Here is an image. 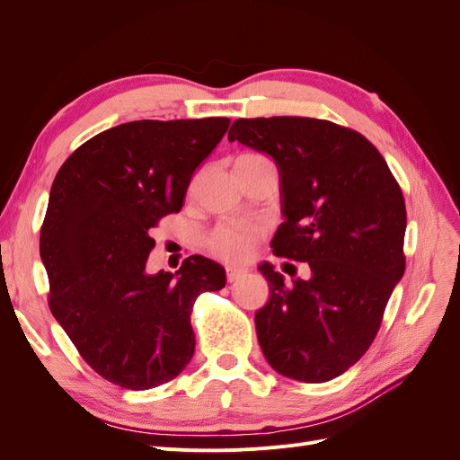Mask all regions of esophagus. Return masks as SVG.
I'll use <instances>...</instances> for the list:
<instances>
[{
    "label": "esophagus",
    "mask_w": 460,
    "mask_h": 460,
    "mask_svg": "<svg viewBox=\"0 0 460 460\" xmlns=\"http://www.w3.org/2000/svg\"><path fill=\"white\" fill-rule=\"evenodd\" d=\"M245 272H247V270L242 269V267H226V278H228V282H235V280H238V278H242Z\"/></svg>",
    "instance_id": "1"
}]
</instances>
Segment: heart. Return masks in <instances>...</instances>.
Instances as JSON below:
<instances>
[{"instance_id":"obj_1","label":"heart","mask_w":460,"mask_h":460,"mask_svg":"<svg viewBox=\"0 0 460 460\" xmlns=\"http://www.w3.org/2000/svg\"><path fill=\"white\" fill-rule=\"evenodd\" d=\"M261 155H243L238 163L262 161ZM262 235V228L252 222L232 220L222 222L207 238V247L222 261H245L253 255L255 245Z\"/></svg>"}]
</instances>
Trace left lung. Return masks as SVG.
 Returning <instances> with one entry per match:
<instances>
[{
  "label": "left lung",
  "mask_w": 460,
  "mask_h": 460,
  "mask_svg": "<svg viewBox=\"0 0 460 460\" xmlns=\"http://www.w3.org/2000/svg\"><path fill=\"white\" fill-rule=\"evenodd\" d=\"M228 140L274 159L286 220L270 247L311 267L309 280L286 286L261 262L270 289L255 314L262 355L291 380L338 378L367 353L405 272L397 180L363 134L330 120L238 119Z\"/></svg>",
  "instance_id": "1"
}]
</instances>
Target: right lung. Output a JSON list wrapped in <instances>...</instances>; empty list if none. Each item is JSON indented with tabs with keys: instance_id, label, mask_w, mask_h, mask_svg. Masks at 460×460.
<instances>
[{
	"instance_id": "add662e5",
	"label": "right lung",
	"mask_w": 460,
	"mask_h": 460,
	"mask_svg": "<svg viewBox=\"0 0 460 460\" xmlns=\"http://www.w3.org/2000/svg\"><path fill=\"white\" fill-rule=\"evenodd\" d=\"M230 119L134 120L82 144L53 180L40 257L49 309L82 358L111 384L151 389L196 351L191 307L226 272L201 255L149 274V230L182 208L190 180Z\"/></svg>"
}]
</instances>
